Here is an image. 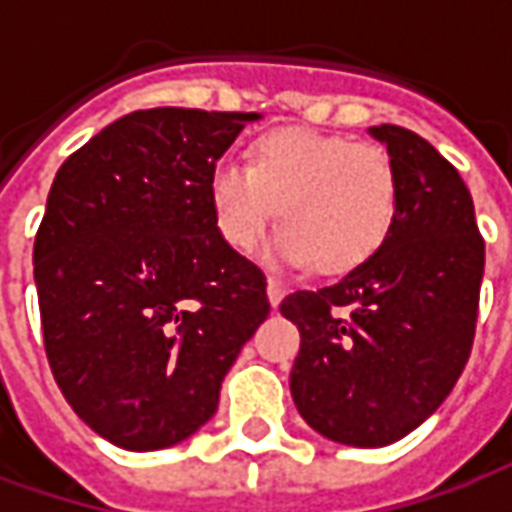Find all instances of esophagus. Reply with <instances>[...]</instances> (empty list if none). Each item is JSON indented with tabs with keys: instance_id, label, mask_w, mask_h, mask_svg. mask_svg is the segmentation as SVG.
<instances>
[{
	"instance_id": "1",
	"label": "esophagus",
	"mask_w": 512,
	"mask_h": 512,
	"mask_svg": "<svg viewBox=\"0 0 512 512\" xmlns=\"http://www.w3.org/2000/svg\"><path fill=\"white\" fill-rule=\"evenodd\" d=\"M266 290H268V301H271V307H279V301L285 299V285H282L279 279L268 277Z\"/></svg>"
}]
</instances>
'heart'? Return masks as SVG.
Segmentation results:
<instances>
[{
	"label": "heart",
	"mask_w": 512,
	"mask_h": 512,
	"mask_svg": "<svg viewBox=\"0 0 512 512\" xmlns=\"http://www.w3.org/2000/svg\"><path fill=\"white\" fill-rule=\"evenodd\" d=\"M397 169L386 147L310 128H274L246 150V167L219 161L208 205L224 244L246 252L277 211L268 246L290 266L343 274L384 244L397 211Z\"/></svg>",
	"instance_id": "1"
}]
</instances>
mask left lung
Here are the masks:
<instances>
[{"mask_svg": "<svg viewBox=\"0 0 512 512\" xmlns=\"http://www.w3.org/2000/svg\"><path fill=\"white\" fill-rule=\"evenodd\" d=\"M370 134L400 183L384 244L332 285L279 304L301 334L293 403L312 430L351 447L403 439L450 395L472 354L485 268L458 169L408 128Z\"/></svg>", "mask_w": 512, "mask_h": 512, "instance_id": "obj_1", "label": "left lung"}]
</instances>
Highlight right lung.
<instances>
[{
  "mask_svg": "<svg viewBox=\"0 0 512 512\" xmlns=\"http://www.w3.org/2000/svg\"><path fill=\"white\" fill-rule=\"evenodd\" d=\"M257 112L142 109L51 183L35 235L43 345L90 428L131 452L189 439L266 321V274L224 244L208 175Z\"/></svg>",
  "mask_w": 512,
  "mask_h": 512,
  "instance_id": "obj_1",
  "label": "right lung"
}]
</instances>
